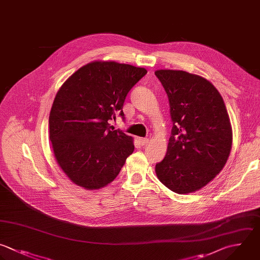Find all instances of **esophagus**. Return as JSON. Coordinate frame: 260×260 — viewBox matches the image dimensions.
<instances>
[{
	"label": "esophagus",
	"instance_id": "esophagus-1",
	"mask_svg": "<svg viewBox=\"0 0 260 260\" xmlns=\"http://www.w3.org/2000/svg\"><path fill=\"white\" fill-rule=\"evenodd\" d=\"M138 141L141 145H145L148 142V139L147 138H138Z\"/></svg>",
	"mask_w": 260,
	"mask_h": 260
}]
</instances>
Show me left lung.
<instances>
[{"label": "left lung", "mask_w": 260, "mask_h": 260, "mask_svg": "<svg viewBox=\"0 0 260 260\" xmlns=\"http://www.w3.org/2000/svg\"><path fill=\"white\" fill-rule=\"evenodd\" d=\"M170 104L173 122L165 158L156 164L158 180L187 194L209 183L224 167L233 133L223 100L205 78L181 70L154 72Z\"/></svg>", "instance_id": "8db88e82"}]
</instances>
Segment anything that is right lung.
<instances>
[{
    "mask_svg": "<svg viewBox=\"0 0 260 260\" xmlns=\"http://www.w3.org/2000/svg\"><path fill=\"white\" fill-rule=\"evenodd\" d=\"M146 69L95 61L78 69L61 86L50 113V140L58 165L76 185L100 189L119 175L133 152V138L111 130L116 113Z\"/></svg>",
    "mask_w": 260,
    "mask_h": 260,
    "instance_id": "add662e5",
    "label": "right lung"
}]
</instances>
